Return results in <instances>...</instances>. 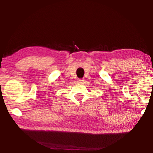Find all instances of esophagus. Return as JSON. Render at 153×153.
<instances>
[{
    "instance_id": "esophagus-1",
    "label": "esophagus",
    "mask_w": 153,
    "mask_h": 153,
    "mask_svg": "<svg viewBox=\"0 0 153 153\" xmlns=\"http://www.w3.org/2000/svg\"><path fill=\"white\" fill-rule=\"evenodd\" d=\"M83 81H84V80H83V79H78V82H79V83H82Z\"/></svg>"
}]
</instances>
